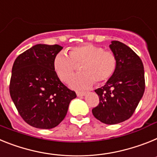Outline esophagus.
<instances>
[{"label":"esophagus","instance_id":"34e87169","mask_svg":"<svg viewBox=\"0 0 157 157\" xmlns=\"http://www.w3.org/2000/svg\"><path fill=\"white\" fill-rule=\"evenodd\" d=\"M86 95V92H77V95L80 97V96H84V95Z\"/></svg>","mask_w":157,"mask_h":157}]
</instances>
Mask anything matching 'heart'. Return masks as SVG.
Here are the masks:
<instances>
[{
	"mask_svg": "<svg viewBox=\"0 0 157 157\" xmlns=\"http://www.w3.org/2000/svg\"><path fill=\"white\" fill-rule=\"evenodd\" d=\"M82 63V73L75 75L69 81V86L77 90L85 89L94 83L108 80L116 69L117 61L111 51L92 43H85L71 48L67 54L64 51L58 53L54 58V69L59 79L68 82Z\"/></svg>",
	"mask_w": 157,
	"mask_h": 157,
	"instance_id": "obj_1",
	"label": "heart"
}]
</instances>
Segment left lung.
<instances>
[{"instance_id": "1", "label": "left lung", "mask_w": 157, "mask_h": 157, "mask_svg": "<svg viewBox=\"0 0 157 157\" xmlns=\"http://www.w3.org/2000/svg\"><path fill=\"white\" fill-rule=\"evenodd\" d=\"M116 69L104 86L95 90L99 103L92 114L103 123L114 125L132 116L144 92V71L141 58L126 44L111 41Z\"/></svg>"}]
</instances>
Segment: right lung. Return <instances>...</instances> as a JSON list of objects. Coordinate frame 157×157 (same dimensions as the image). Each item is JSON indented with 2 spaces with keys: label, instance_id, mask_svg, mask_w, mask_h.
<instances>
[{
  "label": "right lung",
  "instance_id": "add662e5",
  "mask_svg": "<svg viewBox=\"0 0 157 157\" xmlns=\"http://www.w3.org/2000/svg\"><path fill=\"white\" fill-rule=\"evenodd\" d=\"M63 47L36 44L16 58L10 80L11 98L30 126L56 127L67 114L75 92L65 86L54 69V58Z\"/></svg>",
  "mask_w": 157,
  "mask_h": 157
}]
</instances>
